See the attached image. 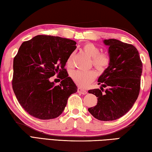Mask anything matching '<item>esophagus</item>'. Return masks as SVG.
Listing matches in <instances>:
<instances>
[{"instance_id": "34e87169", "label": "esophagus", "mask_w": 152, "mask_h": 152, "mask_svg": "<svg viewBox=\"0 0 152 152\" xmlns=\"http://www.w3.org/2000/svg\"><path fill=\"white\" fill-rule=\"evenodd\" d=\"M77 92L79 93H81L82 94H86L87 93V91L83 89V88H80V87H79L78 88H77Z\"/></svg>"}]
</instances>
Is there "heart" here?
<instances>
[{
	"label": "heart",
	"mask_w": 152,
	"mask_h": 152,
	"mask_svg": "<svg viewBox=\"0 0 152 152\" xmlns=\"http://www.w3.org/2000/svg\"><path fill=\"white\" fill-rule=\"evenodd\" d=\"M83 50L88 56L92 58V64L99 71L105 70L110 65L109 55L104 52L100 53V48L92 43H86L83 46ZM73 58V53H71L67 60V67H71ZM70 76L75 84L79 87H86L95 79L96 74L93 70L87 71L75 70L71 73Z\"/></svg>",
	"instance_id": "1"
}]
</instances>
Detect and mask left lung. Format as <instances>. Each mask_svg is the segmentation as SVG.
Here are the masks:
<instances>
[{"label": "left lung", "instance_id": "1", "mask_svg": "<svg viewBox=\"0 0 152 152\" xmlns=\"http://www.w3.org/2000/svg\"><path fill=\"white\" fill-rule=\"evenodd\" d=\"M104 43L109 46L110 63L98 82L107 88L88 91L98 97L96 105L88 110L99 121H110L126 114L138 99L142 62L133 45L115 39H105Z\"/></svg>", "mask_w": 152, "mask_h": 152}]
</instances>
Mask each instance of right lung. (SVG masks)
Wrapping results in <instances>:
<instances>
[{
  "label": "right lung",
  "instance_id": "add662e5",
  "mask_svg": "<svg viewBox=\"0 0 152 152\" xmlns=\"http://www.w3.org/2000/svg\"><path fill=\"white\" fill-rule=\"evenodd\" d=\"M72 39L38 35L24 42L13 61L12 88L26 112L41 120L56 118L66 107L77 87L65 69L76 49ZM57 74L62 80L55 86L49 78Z\"/></svg>",
  "mask_w": 152,
  "mask_h": 152
}]
</instances>
